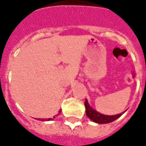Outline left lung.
<instances>
[{
    "instance_id": "8db88e82",
    "label": "left lung",
    "mask_w": 146,
    "mask_h": 146,
    "mask_svg": "<svg viewBox=\"0 0 146 146\" xmlns=\"http://www.w3.org/2000/svg\"><path fill=\"white\" fill-rule=\"evenodd\" d=\"M84 106H85L86 109V114L89 119H92L93 122L97 123H108L113 122L114 120H116L117 118H119V116L122 115L123 113H119L117 115H114V116H108V115H104L97 112L96 110L92 109L90 105L88 102V100L86 99L85 102H84Z\"/></svg>"
}]
</instances>
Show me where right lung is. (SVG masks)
I'll list each match as a JSON object with an SVG mask.
<instances>
[{"label":"right lung","instance_id":"obj_1","mask_svg":"<svg viewBox=\"0 0 146 146\" xmlns=\"http://www.w3.org/2000/svg\"><path fill=\"white\" fill-rule=\"evenodd\" d=\"M60 113H61V110L58 111V115H59V114H60ZM54 117H55V116H54L53 118H54ZM38 119L41 120V121H44V120H47V121H48V120H51V119H52V118H48V119Z\"/></svg>","mask_w":146,"mask_h":146}]
</instances>
